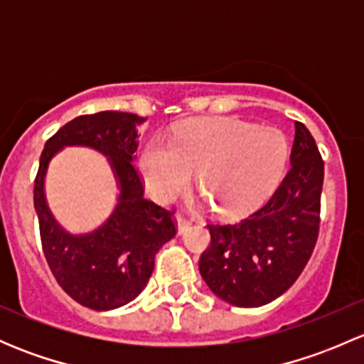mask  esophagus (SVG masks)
I'll list each match as a JSON object with an SVG mask.
<instances>
[{
  "instance_id": "1",
  "label": "esophagus",
  "mask_w": 364,
  "mask_h": 364,
  "mask_svg": "<svg viewBox=\"0 0 364 364\" xmlns=\"http://www.w3.org/2000/svg\"><path fill=\"white\" fill-rule=\"evenodd\" d=\"M176 220H178V232L179 234L185 232V230L193 223L192 216L185 215V213H178V215H176Z\"/></svg>"
}]
</instances>
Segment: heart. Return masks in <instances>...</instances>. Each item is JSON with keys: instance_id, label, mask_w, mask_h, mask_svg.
<instances>
[{"instance_id": "1", "label": "heart", "mask_w": 364, "mask_h": 364, "mask_svg": "<svg viewBox=\"0 0 364 364\" xmlns=\"http://www.w3.org/2000/svg\"><path fill=\"white\" fill-rule=\"evenodd\" d=\"M289 159L285 135L273 127L237 119L197 121L174 139H151L141 155V172L159 200L188 188L192 172L216 211L241 215L271 192Z\"/></svg>"}]
</instances>
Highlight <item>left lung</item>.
<instances>
[{
  "label": "left lung",
  "instance_id": "obj_1",
  "mask_svg": "<svg viewBox=\"0 0 364 364\" xmlns=\"http://www.w3.org/2000/svg\"><path fill=\"white\" fill-rule=\"evenodd\" d=\"M324 161L296 121L291 168L273 196L247 218L209 223L211 243L199 260L208 287L223 301L253 308L271 303L299 278L321 227Z\"/></svg>",
  "mask_w": 364,
  "mask_h": 364
}]
</instances>
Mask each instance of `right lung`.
Returning a JSON list of instances; mask_svg holds the SVG:
<instances>
[{
    "label": "right lung",
    "mask_w": 364,
    "mask_h": 364,
    "mask_svg": "<svg viewBox=\"0 0 364 364\" xmlns=\"http://www.w3.org/2000/svg\"><path fill=\"white\" fill-rule=\"evenodd\" d=\"M144 121L132 112L84 114L63 124L40 156L33 200L43 255L60 287L91 310H114L141 294L155 267L156 252L178 232L174 211L146 199L142 178L132 161ZM65 145H90L107 154L120 183V203L112 218L86 237L65 233L43 196L46 165Z\"/></svg>",
    "instance_id": "1"
}]
</instances>
